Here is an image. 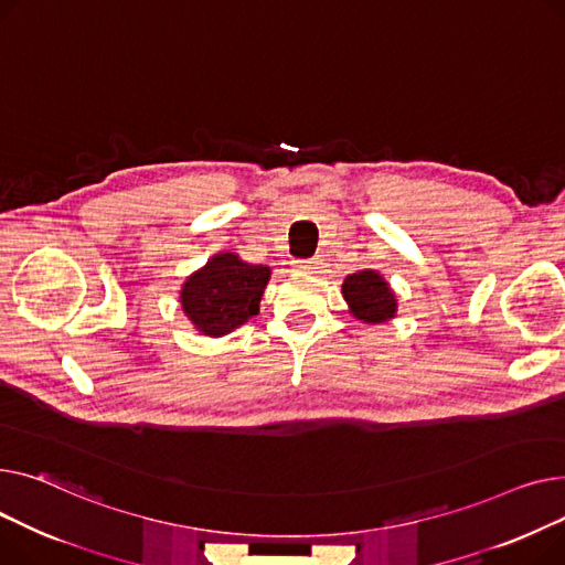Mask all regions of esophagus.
<instances>
[{"mask_svg":"<svg viewBox=\"0 0 565 565\" xmlns=\"http://www.w3.org/2000/svg\"><path fill=\"white\" fill-rule=\"evenodd\" d=\"M291 264H294V269L301 271V274H317L321 259H317V257H312V259H294Z\"/></svg>","mask_w":565,"mask_h":565,"instance_id":"1","label":"esophagus"}]
</instances>
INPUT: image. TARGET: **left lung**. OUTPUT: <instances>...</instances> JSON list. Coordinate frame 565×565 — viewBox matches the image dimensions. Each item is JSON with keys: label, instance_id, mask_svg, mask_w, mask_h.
Segmentation results:
<instances>
[{"label": "left lung", "instance_id": "left-lung-1", "mask_svg": "<svg viewBox=\"0 0 565 565\" xmlns=\"http://www.w3.org/2000/svg\"><path fill=\"white\" fill-rule=\"evenodd\" d=\"M344 301L351 315L364 323H383L396 315V298L379 271L364 269L344 278Z\"/></svg>", "mask_w": 565, "mask_h": 565}]
</instances>
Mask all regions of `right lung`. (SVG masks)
Here are the masks:
<instances>
[{
  "instance_id": "obj_1",
  "label": "right lung",
  "mask_w": 565,
  "mask_h": 565,
  "mask_svg": "<svg viewBox=\"0 0 565 565\" xmlns=\"http://www.w3.org/2000/svg\"><path fill=\"white\" fill-rule=\"evenodd\" d=\"M271 269L248 264L237 253H216L203 269L186 278L180 303L203 335L221 338L259 312Z\"/></svg>"
}]
</instances>
